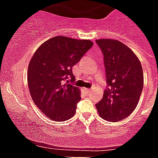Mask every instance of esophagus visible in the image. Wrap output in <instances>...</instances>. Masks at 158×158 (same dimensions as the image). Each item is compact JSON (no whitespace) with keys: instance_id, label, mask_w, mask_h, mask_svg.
<instances>
[{"instance_id":"1","label":"esophagus","mask_w":158,"mask_h":158,"mask_svg":"<svg viewBox=\"0 0 158 158\" xmlns=\"http://www.w3.org/2000/svg\"><path fill=\"white\" fill-rule=\"evenodd\" d=\"M83 90L85 91L86 93H88V92H90V91H91V89H89V88H83Z\"/></svg>"}]
</instances>
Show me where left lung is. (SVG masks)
Here are the masks:
<instances>
[{
  "label": "left lung",
  "mask_w": 158,
  "mask_h": 158,
  "mask_svg": "<svg viewBox=\"0 0 158 158\" xmlns=\"http://www.w3.org/2000/svg\"><path fill=\"white\" fill-rule=\"evenodd\" d=\"M95 42L104 54L108 85L95 107L104 120L120 121L138 104L144 85L142 67L134 52L120 41L103 38Z\"/></svg>",
  "instance_id": "left-lung-1"
}]
</instances>
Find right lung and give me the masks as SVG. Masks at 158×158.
<instances>
[{
  "mask_svg": "<svg viewBox=\"0 0 158 158\" xmlns=\"http://www.w3.org/2000/svg\"><path fill=\"white\" fill-rule=\"evenodd\" d=\"M92 46L87 39L54 37L43 42L30 59L27 73L30 95L50 120L65 121L75 115L81 92L64 82L69 77L75 80L72 67Z\"/></svg>",
  "mask_w": 158,
  "mask_h": 158,
  "instance_id": "right-lung-1",
  "label": "right lung"
}]
</instances>
